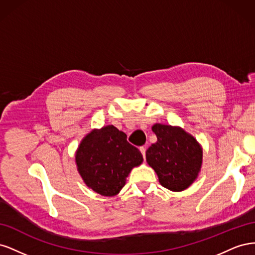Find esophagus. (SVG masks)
Wrapping results in <instances>:
<instances>
[{
    "label": "esophagus",
    "mask_w": 255,
    "mask_h": 255,
    "mask_svg": "<svg viewBox=\"0 0 255 255\" xmlns=\"http://www.w3.org/2000/svg\"><path fill=\"white\" fill-rule=\"evenodd\" d=\"M140 152H141V154H142V156H143V158H145V146H140Z\"/></svg>",
    "instance_id": "34e87169"
}]
</instances>
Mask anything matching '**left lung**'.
Returning <instances> with one entry per match:
<instances>
[{"label": "left lung", "mask_w": 255, "mask_h": 255, "mask_svg": "<svg viewBox=\"0 0 255 255\" xmlns=\"http://www.w3.org/2000/svg\"><path fill=\"white\" fill-rule=\"evenodd\" d=\"M152 130L157 141L146 150V163L156 172L161 186L171 191L187 189L201 171V144L181 127L155 123Z\"/></svg>", "instance_id": "left-lung-1"}]
</instances>
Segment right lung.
Masks as SVG:
<instances>
[{
    "instance_id": "right-lung-1",
    "label": "right lung",
    "mask_w": 255,
    "mask_h": 255,
    "mask_svg": "<svg viewBox=\"0 0 255 255\" xmlns=\"http://www.w3.org/2000/svg\"><path fill=\"white\" fill-rule=\"evenodd\" d=\"M143 161L140 151L114 126L91 129L75 152V164L86 186L104 197L118 195L134 167Z\"/></svg>"
}]
</instances>
